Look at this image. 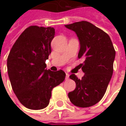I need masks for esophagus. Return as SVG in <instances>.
<instances>
[{
    "instance_id": "esophagus-1",
    "label": "esophagus",
    "mask_w": 126,
    "mask_h": 126,
    "mask_svg": "<svg viewBox=\"0 0 126 126\" xmlns=\"http://www.w3.org/2000/svg\"><path fill=\"white\" fill-rule=\"evenodd\" d=\"M69 79V74H66V80H68Z\"/></svg>"
}]
</instances>
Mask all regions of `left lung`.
I'll list each match as a JSON object with an SVG mask.
<instances>
[{
	"label": "left lung",
	"instance_id": "obj_1",
	"mask_svg": "<svg viewBox=\"0 0 126 126\" xmlns=\"http://www.w3.org/2000/svg\"><path fill=\"white\" fill-rule=\"evenodd\" d=\"M76 32L80 41L78 57L84 62L79 64L85 74L81 79L72 74L69 76L76 82V88L69 93L71 102L76 107H89L102 99L114 71L116 55L109 35L86 21L65 25Z\"/></svg>",
	"mask_w": 126,
	"mask_h": 126
}]
</instances>
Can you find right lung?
<instances>
[{
	"instance_id": "add662e5",
	"label": "right lung",
	"mask_w": 126,
	"mask_h": 126,
	"mask_svg": "<svg viewBox=\"0 0 126 126\" xmlns=\"http://www.w3.org/2000/svg\"><path fill=\"white\" fill-rule=\"evenodd\" d=\"M54 36L52 27L30 26L17 38L7 57L12 88L21 104L28 109L46 108L52 89L65 79L62 70L45 69Z\"/></svg>"
}]
</instances>
